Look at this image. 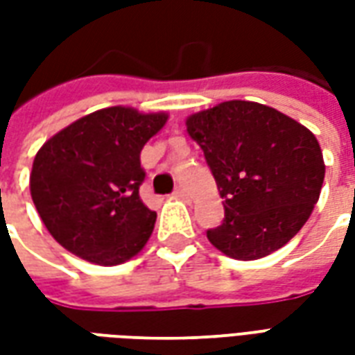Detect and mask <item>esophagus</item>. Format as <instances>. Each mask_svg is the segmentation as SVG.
Masks as SVG:
<instances>
[{"instance_id":"esophagus-1","label":"esophagus","mask_w":355,"mask_h":355,"mask_svg":"<svg viewBox=\"0 0 355 355\" xmlns=\"http://www.w3.org/2000/svg\"><path fill=\"white\" fill-rule=\"evenodd\" d=\"M175 198H178V200H188V193H186L184 188H177L175 190Z\"/></svg>"}]
</instances>
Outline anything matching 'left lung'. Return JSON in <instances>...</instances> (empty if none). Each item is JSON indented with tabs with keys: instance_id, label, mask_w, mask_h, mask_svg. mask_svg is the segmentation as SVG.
<instances>
[{
	"instance_id": "obj_1",
	"label": "left lung",
	"mask_w": 355,
	"mask_h": 355,
	"mask_svg": "<svg viewBox=\"0 0 355 355\" xmlns=\"http://www.w3.org/2000/svg\"><path fill=\"white\" fill-rule=\"evenodd\" d=\"M203 150L224 205L209 241L230 259L257 261L298 234L325 178L320 142L279 110L226 101L186 117Z\"/></svg>"
}]
</instances>
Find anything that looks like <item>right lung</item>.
<instances>
[{
  "mask_svg": "<svg viewBox=\"0 0 355 355\" xmlns=\"http://www.w3.org/2000/svg\"><path fill=\"white\" fill-rule=\"evenodd\" d=\"M167 119V112L110 106L76 119L37 150L32 201L66 251L98 266H117L144 249L155 211L139 196L140 152Z\"/></svg>",
  "mask_w": 355,
  "mask_h": 355,
  "instance_id": "right-lung-1",
  "label": "right lung"
}]
</instances>
